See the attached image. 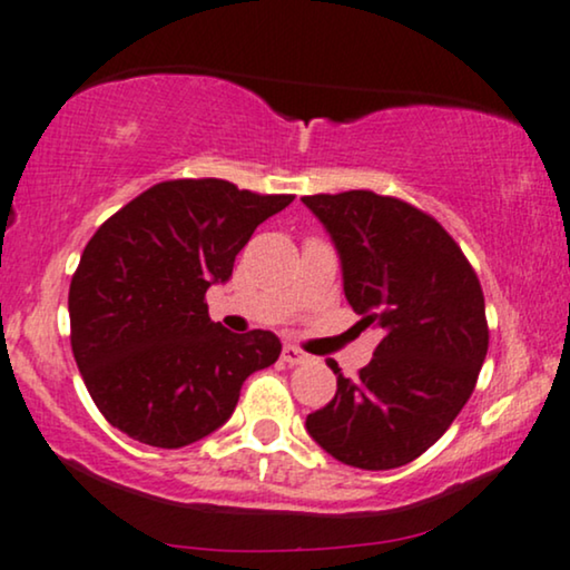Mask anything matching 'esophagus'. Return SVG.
<instances>
[{
    "instance_id": "esophagus-1",
    "label": "esophagus",
    "mask_w": 570,
    "mask_h": 570,
    "mask_svg": "<svg viewBox=\"0 0 570 570\" xmlns=\"http://www.w3.org/2000/svg\"><path fill=\"white\" fill-rule=\"evenodd\" d=\"M281 357H284V363H289V365H302V363H307V360H309L307 352L294 347V344H286V347L281 350Z\"/></svg>"
}]
</instances>
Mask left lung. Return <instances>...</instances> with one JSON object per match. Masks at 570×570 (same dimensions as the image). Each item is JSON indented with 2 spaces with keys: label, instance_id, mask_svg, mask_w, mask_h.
Wrapping results in <instances>:
<instances>
[{
  "label": "left lung",
  "instance_id": "1",
  "mask_svg": "<svg viewBox=\"0 0 570 570\" xmlns=\"http://www.w3.org/2000/svg\"><path fill=\"white\" fill-rule=\"evenodd\" d=\"M342 257L344 294L360 326H379L373 360L344 379L305 426L338 463L389 471L429 450L473 394L489 350L484 292L442 223L368 189L313 194Z\"/></svg>",
  "mask_w": 570,
  "mask_h": 570
}]
</instances>
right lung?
<instances>
[{
	"label": "right lung",
	"instance_id": "add662e5",
	"mask_svg": "<svg viewBox=\"0 0 570 570\" xmlns=\"http://www.w3.org/2000/svg\"><path fill=\"white\" fill-rule=\"evenodd\" d=\"M292 199L173 178L97 228L70 281V347L110 426L149 446H186L232 417L249 373L276 363V334H232L210 321L205 294Z\"/></svg>",
	"mask_w": 570,
	"mask_h": 570
}]
</instances>
